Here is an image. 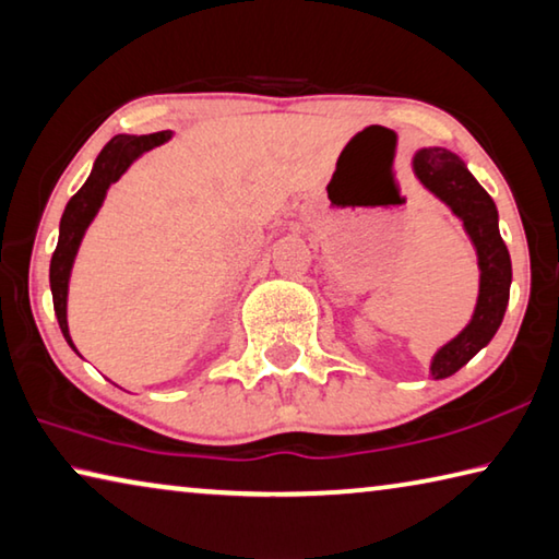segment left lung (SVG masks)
<instances>
[{
    "label": "left lung",
    "instance_id": "obj_1",
    "mask_svg": "<svg viewBox=\"0 0 559 559\" xmlns=\"http://www.w3.org/2000/svg\"><path fill=\"white\" fill-rule=\"evenodd\" d=\"M413 171L432 197L440 199L463 221L480 265V290L471 323L453 341L438 348L430 360V376L440 380L457 373L460 368L480 353L502 323L510 300L512 263L498 228V209L457 154L442 146L418 148L413 156Z\"/></svg>",
    "mask_w": 559,
    "mask_h": 559
}]
</instances>
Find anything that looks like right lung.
<instances>
[{"mask_svg":"<svg viewBox=\"0 0 559 559\" xmlns=\"http://www.w3.org/2000/svg\"><path fill=\"white\" fill-rule=\"evenodd\" d=\"M171 136H174L171 131H156V134H144V136H131V134L114 136L109 144L102 148V154L96 156L88 179L84 181L82 189L69 199L64 214H61L59 243L49 265V286H51V298H55V313H57L59 328L72 348L74 343H72V335H69V323H67L69 276H72V265H74L79 246H82L86 228L94 221V216L99 214L109 186L114 181H119L121 176L127 174V168L134 164L141 154L152 152L154 146H162L164 141H168Z\"/></svg>","mask_w":559,"mask_h":559,"instance_id":"add662e5","label":"right lung"}]
</instances>
